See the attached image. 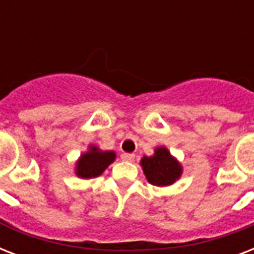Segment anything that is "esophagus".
<instances>
[{
  "label": "esophagus",
  "instance_id": "1",
  "mask_svg": "<svg viewBox=\"0 0 254 254\" xmlns=\"http://www.w3.org/2000/svg\"><path fill=\"white\" fill-rule=\"evenodd\" d=\"M135 158V155L133 153H123L121 154V159L123 161H127V162H133Z\"/></svg>",
  "mask_w": 254,
  "mask_h": 254
}]
</instances>
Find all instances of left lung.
I'll use <instances>...</instances> for the list:
<instances>
[{
    "label": "left lung",
    "mask_w": 254,
    "mask_h": 254,
    "mask_svg": "<svg viewBox=\"0 0 254 254\" xmlns=\"http://www.w3.org/2000/svg\"><path fill=\"white\" fill-rule=\"evenodd\" d=\"M141 165L147 181L154 186L173 185L182 174L181 165L165 147L155 149L153 157H143Z\"/></svg>",
    "instance_id": "8db88e82"
}]
</instances>
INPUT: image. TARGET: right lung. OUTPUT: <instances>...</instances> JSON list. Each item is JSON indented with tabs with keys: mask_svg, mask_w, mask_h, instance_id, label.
<instances>
[{
	"mask_svg": "<svg viewBox=\"0 0 254 254\" xmlns=\"http://www.w3.org/2000/svg\"><path fill=\"white\" fill-rule=\"evenodd\" d=\"M115 157L113 151H100L97 147L91 146V150L81 155L80 161L77 162V175L85 179L99 177L115 161Z\"/></svg>",
	"mask_w": 254,
	"mask_h": 254,
	"instance_id": "1",
	"label": "right lung"
}]
</instances>
